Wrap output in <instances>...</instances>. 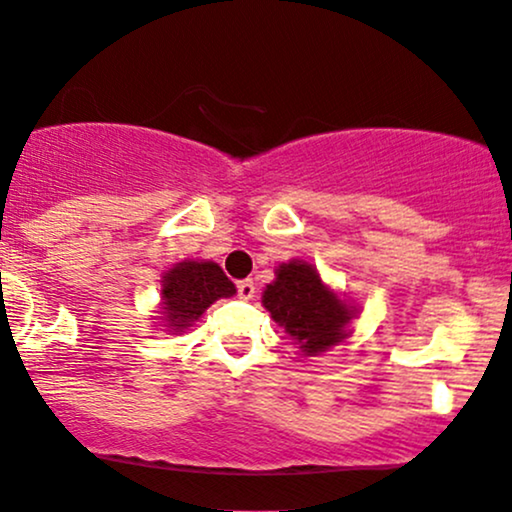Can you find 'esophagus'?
<instances>
[{"label": "esophagus", "instance_id": "obj_1", "mask_svg": "<svg viewBox=\"0 0 512 512\" xmlns=\"http://www.w3.org/2000/svg\"><path fill=\"white\" fill-rule=\"evenodd\" d=\"M237 293H240L242 300H251L256 293V286L251 279H242V282H237Z\"/></svg>", "mask_w": 512, "mask_h": 512}]
</instances>
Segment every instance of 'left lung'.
<instances>
[{
	"mask_svg": "<svg viewBox=\"0 0 512 512\" xmlns=\"http://www.w3.org/2000/svg\"><path fill=\"white\" fill-rule=\"evenodd\" d=\"M263 307L291 335L305 356H319L349 335L356 307L321 282L317 268L293 258L265 286Z\"/></svg>",
	"mask_w": 512,
	"mask_h": 512,
	"instance_id": "left-lung-1",
	"label": "left lung"
}]
</instances>
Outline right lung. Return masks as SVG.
Instances as JSON below:
<instances>
[{"label": "right lung", "instance_id": "add662e5", "mask_svg": "<svg viewBox=\"0 0 512 512\" xmlns=\"http://www.w3.org/2000/svg\"><path fill=\"white\" fill-rule=\"evenodd\" d=\"M235 291V284L214 261H181L165 272L160 289L165 326L172 333H184L209 305L235 296Z\"/></svg>", "mask_w": 512, "mask_h": 512}]
</instances>
